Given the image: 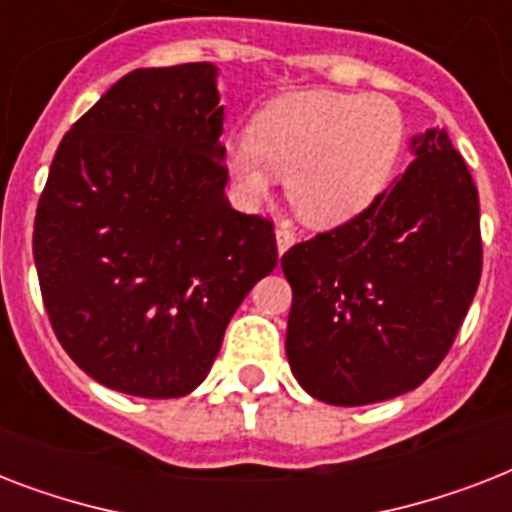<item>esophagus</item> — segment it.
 I'll use <instances>...</instances> for the list:
<instances>
[{
	"mask_svg": "<svg viewBox=\"0 0 512 512\" xmlns=\"http://www.w3.org/2000/svg\"><path fill=\"white\" fill-rule=\"evenodd\" d=\"M292 244H295V228L289 223H281L279 228H276V247H279V255H284Z\"/></svg>",
	"mask_w": 512,
	"mask_h": 512,
	"instance_id": "obj_1",
	"label": "esophagus"
}]
</instances>
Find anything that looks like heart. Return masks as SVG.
I'll return each mask as SVG.
<instances>
[{
	"instance_id": "b5f03b06",
	"label": "heart",
	"mask_w": 512,
	"mask_h": 512,
	"mask_svg": "<svg viewBox=\"0 0 512 512\" xmlns=\"http://www.w3.org/2000/svg\"><path fill=\"white\" fill-rule=\"evenodd\" d=\"M404 143V116L393 100L295 92L257 114L249 143L228 148V170L247 199H263L273 175L284 177L297 215L316 228H335L388 188Z\"/></svg>"
}]
</instances>
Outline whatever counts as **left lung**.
<instances>
[{"label": "left lung", "mask_w": 512, "mask_h": 512, "mask_svg": "<svg viewBox=\"0 0 512 512\" xmlns=\"http://www.w3.org/2000/svg\"><path fill=\"white\" fill-rule=\"evenodd\" d=\"M412 151L361 215L281 257L289 366L327 404H377L422 385L476 297L484 244L468 164L446 130L414 138Z\"/></svg>", "instance_id": "left-lung-1"}]
</instances>
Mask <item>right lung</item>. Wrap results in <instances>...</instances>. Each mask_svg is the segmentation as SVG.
Segmentation results:
<instances>
[{"label": "right lung", "instance_id": "add662e5", "mask_svg": "<svg viewBox=\"0 0 512 512\" xmlns=\"http://www.w3.org/2000/svg\"><path fill=\"white\" fill-rule=\"evenodd\" d=\"M212 63L122 76L60 140L34 220L55 337L119 393L180 398L279 263L273 223L225 199Z\"/></svg>", "mask_w": 512, "mask_h": 512}]
</instances>
